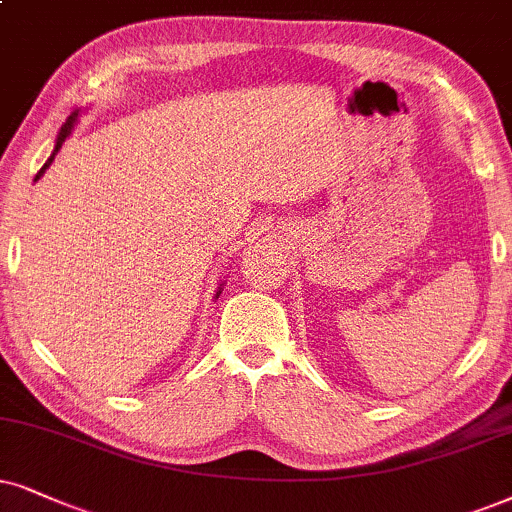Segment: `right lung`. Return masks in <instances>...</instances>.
Returning <instances> with one entry per match:
<instances>
[{"label": "right lung", "mask_w": 512, "mask_h": 512, "mask_svg": "<svg viewBox=\"0 0 512 512\" xmlns=\"http://www.w3.org/2000/svg\"><path fill=\"white\" fill-rule=\"evenodd\" d=\"M82 111H84V108H77V111H73V113H70V115H68V120H66V122H63L61 132H58V134H56V144H54V151H51V155H49V158H47V163H44V165H42V170H40V172H37V177H35V181H40V177H42V174L49 170V165H51V163H54L56 153H58V151H61L63 141H66V139L70 137V134H73V129H75V125H77V120H80V115H82ZM222 286H224V283H219V286H217V297H219V293H222Z\"/></svg>", "instance_id": "add662e5"}]
</instances>
